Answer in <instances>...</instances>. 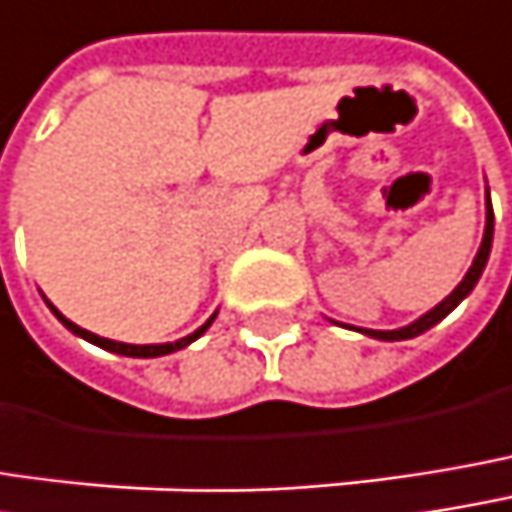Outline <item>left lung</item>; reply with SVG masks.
<instances>
[{
  "label": "left lung",
  "instance_id": "left-lung-1",
  "mask_svg": "<svg viewBox=\"0 0 512 512\" xmlns=\"http://www.w3.org/2000/svg\"><path fill=\"white\" fill-rule=\"evenodd\" d=\"M489 249H492V205H489V190H487V228H484L481 249H478V255H475V260H472L469 272L463 275V281L451 290V296H445L437 307H431L425 316H419L416 322H410V325H404V328H395V331H372V328H360V334L375 337V340H387V343H395V340H410V337L425 334L428 328H434L437 322H442V319H445L457 304L463 302V299L475 290L478 278L484 275V266H487V260H489Z\"/></svg>",
  "mask_w": 512,
  "mask_h": 512
}]
</instances>
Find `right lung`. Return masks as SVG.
I'll use <instances>...</instances> for the list:
<instances>
[{
    "label": "right lung",
    "instance_id": "right-lung-1",
    "mask_svg": "<svg viewBox=\"0 0 512 512\" xmlns=\"http://www.w3.org/2000/svg\"><path fill=\"white\" fill-rule=\"evenodd\" d=\"M49 304V310L70 328L72 334L75 337H81V340H87V343H93V346H99V349H105V351H114V354H122V357H163V354H172V351H178V349H184V346H190L193 340H199L205 331L210 328V322L216 319V313L210 316L208 322L202 325V328H196L193 334H187V337H181V340H175V343H158V346H131V343H117V340H105V337H99V334H90V331H84V328H78L75 322H70L58 307L52 302H46Z\"/></svg>",
    "mask_w": 512,
    "mask_h": 512
}]
</instances>
